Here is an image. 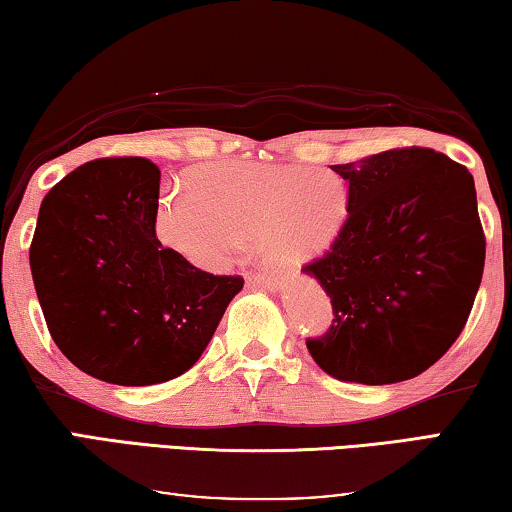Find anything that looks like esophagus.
<instances>
[{"label":"esophagus","mask_w":512,"mask_h":512,"mask_svg":"<svg viewBox=\"0 0 512 512\" xmlns=\"http://www.w3.org/2000/svg\"><path fill=\"white\" fill-rule=\"evenodd\" d=\"M247 279L254 283V286H263V288H270V290H274L279 286V277H274V274H251V272H247Z\"/></svg>","instance_id":"obj_1"}]
</instances>
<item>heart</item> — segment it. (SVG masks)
Here are the masks:
<instances>
[{"mask_svg":"<svg viewBox=\"0 0 512 512\" xmlns=\"http://www.w3.org/2000/svg\"><path fill=\"white\" fill-rule=\"evenodd\" d=\"M192 187L162 190L153 226L164 247L203 270L229 265L245 238L274 265H300L348 215V185L329 169L233 160L196 169Z\"/></svg>","mask_w":512,"mask_h":512,"instance_id":"1","label":"heart"}]
</instances>
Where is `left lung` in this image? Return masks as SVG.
I'll return each instance as SVG.
<instances>
[{"instance_id": "left-lung-1", "label": "left lung", "mask_w": 512, "mask_h": 512, "mask_svg": "<svg viewBox=\"0 0 512 512\" xmlns=\"http://www.w3.org/2000/svg\"><path fill=\"white\" fill-rule=\"evenodd\" d=\"M332 169L348 180V217L304 272L325 288L334 320L306 348L336 380H412L455 343L481 286L474 178L419 146Z\"/></svg>"}]
</instances>
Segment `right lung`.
<instances>
[{"label": "right lung", "mask_w": 512, "mask_h": 512, "mask_svg": "<svg viewBox=\"0 0 512 512\" xmlns=\"http://www.w3.org/2000/svg\"><path fill=\"white\" fill-rule=\"evenodd\" d=\"M157 199L151 160L86 162L45 194L29 247L52 341L80 371L121 387L190 371L245 283L164 247Z\"/></svg>", "instance_id": "1"}]
</instances>
